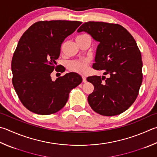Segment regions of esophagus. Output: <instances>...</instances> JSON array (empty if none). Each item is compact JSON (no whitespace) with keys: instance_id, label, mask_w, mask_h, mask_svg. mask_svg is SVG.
I'll list each match as a JSON object with an SVG mask.
<instances>
[{"instance_id":"1","label":"esophagus","mask_w":157,"mask_h":157,"mask_svg":"<svg viewBox=\"0 0 157 157\" xmlns=\"http://www.w3.org/2000/svg\"><path fill=\"white\" fill-rule=\"evenodd\" d=\"M82 81L83 82H86V78L85 76H82Z\"/></svg>"}]
</instances>
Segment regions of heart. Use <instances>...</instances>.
I'll return each mask as SVG.
<instances>
[{
	"mask_svg": "<svg viewBox=\"0 0 157 157\" xmlns=\"http://www.w3.org/2000/svg\"><path fill=\"white\" fill-rule=\"evenodd\" d=\"M83 36V35H82ZM71 71L79 73H85L88 69V60L86 59L71 62L69 64Z\"/></svg>",
	"mask_w": 157,
	"mask_h": 157,
	"instance_id": "1",
	"label": "heart"
}]
</instances>
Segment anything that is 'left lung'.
<instances>
[{"label": "left lung", "mask_w": 157, "mask_h": 157, "mask_svg": "<svg viewBox=\"0 0 157 157\" xmlns=\"http://www.w3.org/2000/svg\"><path fill=\"white\" fill-rule=\"evenodd\" d=\"M82 31L99 42L93 68L109 75L88 77L94 86L88 104L99 115H119L135 101L143 79L141 55L135 40L118 24L89 21L78 29Z\"/></svg>", "instance_id": "8db88e82"}]
</instances>
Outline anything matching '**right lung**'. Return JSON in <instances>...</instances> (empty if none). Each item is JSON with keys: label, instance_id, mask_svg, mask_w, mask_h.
<instances>
[{"label": "right lung", "instance_id": "obj_1", "mask_svg": "<svg viewBox=\"0 0 157 157\" xmlns=\"http://www.w3.org/2000/svg\"><path fill=\"white\" fill-rule=\"evenodd\" d=\"M82 22L39 21L22 36L11 60L12 84L20 100L31 112L42 115L56 113L63 108L73 88L82 81L79 74L71 72L51 79L58 69L56 60L62 42Z\"/></svg>", "mask_w": 157, "mask_h": 157}]
</instances>
